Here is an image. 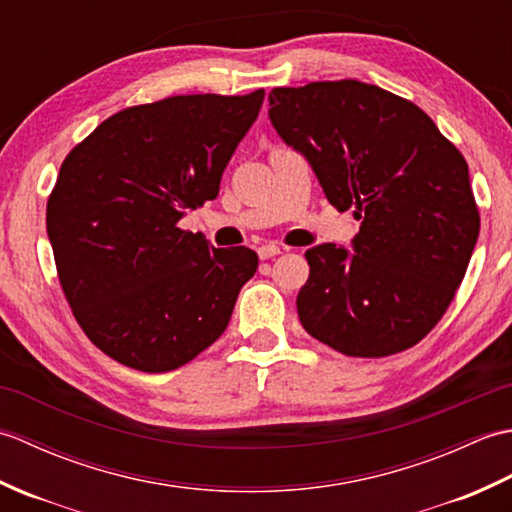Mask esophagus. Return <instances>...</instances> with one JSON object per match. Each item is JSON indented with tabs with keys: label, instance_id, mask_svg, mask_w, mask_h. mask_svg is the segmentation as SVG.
Instances as JSON below:
<instances>
[{
	"label": "esophagus",
	"instance_id": "1",
	"mask_svg": "<svg viewBox=\"0 0 512 512\" xmlns=\"http://www.w3.org/2000/svg\"><path fill=\"white\" fill-rule=\"evenodd\" d=\"M257 255H259V259L277 257V255H281V248H279V246H275V244H264V246H259V248H257Z\"/></svg>",
	"mask_w": 512,
	"mask_h": 512
}]
</instances>
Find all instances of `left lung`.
Listing matches in <instances>:
<instances>
[{"label": "left lung", "instance_id": "8db88e82", "mask_svg": "<svg viewBox=\"0 0 512 512\" xmlns=\"http://www.w3.org/2000/svg\"><path fill=\"white\" fill-rule=\"evenodd\" d=\"M268 101L328 202L361 220L352 248L306 250L301 325L347 356L416 345L449 308L480 235L466 160L420 107L376 85L319 81Z\"/></svg>", "mask_w": 512, "mask_h": 512}]
</instances>
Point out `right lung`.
I'll return each instance as SVG.
<instances>
[{
    "mask_svg": "<svg viewBox=\"0 0 512 512\" xmlns=\"http://www.w3.org/2000/svg\"><path fill=\"white\" fill-rule=\"evenodd\" d=\"M262 103L264 90L129 107L63 160L48 239L76 321L114 361L171 372L226 330L257 253L213 248L178 222L217 198Z\"/></svg>",
    "mask_w": 512,
    "mask_h": 512,
    "instance_id": "1",
    "label": "right lung"
}]
</instances>
